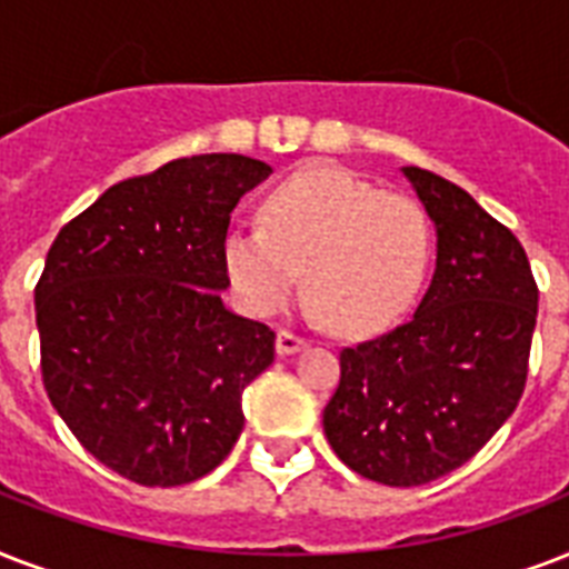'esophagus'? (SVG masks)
<instances>
[{
  "label": "esophagus",
  "mask_w": 569,
  "mask_h": 569,
  "mask_svg": "<svg viewBox=\"0 0 569 569\" xmlns=\"http://www.w3.org/2000/svg\"><path fill=\"white\" fill-rule=\"evenodd\" d=\"M307 346V339L301 333H295V330H277V355H295V351H301Z\"/></svg>",
  "instance_id": "34e87169"
}]
</instances>
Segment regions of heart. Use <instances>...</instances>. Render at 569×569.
<instances>
[{"label":"heart","instance_id":"obj_1","mask_svg":"<svg viewBox=\"0 0 569 569\" xmlns=\"http://www.w3.org/2000/svg\"><path fill=\"white\" fill-rule=\"evenodd\" d=\"M262 227L223 239L232 292L253 316L307 289L339 330L372 333L413 303L431 262L422 206L333 164H303L262 197Z\"/></svg>","mask_w":569,"mask_h":569}]
</instances>
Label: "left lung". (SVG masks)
Wrapping results in <instances>:
<instances>
[{"label": "left lung", "mask_w": 569, "mask_h": 569, "mask_svg": "<svg viewBox=\"0 0 569 569\" xmlns=\"http://www.w3.org/2000/svg\"><path fill=\"white\" fill-rule=\"evenodd\" d=\"M437 227L413 319L339 351L325 433L357 476L428 485L463 467L520 405L538 283L520 239L437 173L405 168Z\"/></svg>", "instance_id": "1"}]
</instances>
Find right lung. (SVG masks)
Here are the masks:
<instances>
[{
  "label": "right lung",
  "instance_id": "1",
  "mask_svg": "<svg viewBox=\"0 0 569 569\" xmlns=\"http://www.w3.org/2000/svg\"><path fill=\"white\" fill-rule=\"evenodd\" d=\"M271 168L239 153L173 159L64 223L34 286L43 387L102 467L144 487L212 472L244 428L241 392L274 330L223 307V239Z\"/></svg>",
  "mask_w": 569,
  "mask_h": 569
}]
</instances>
